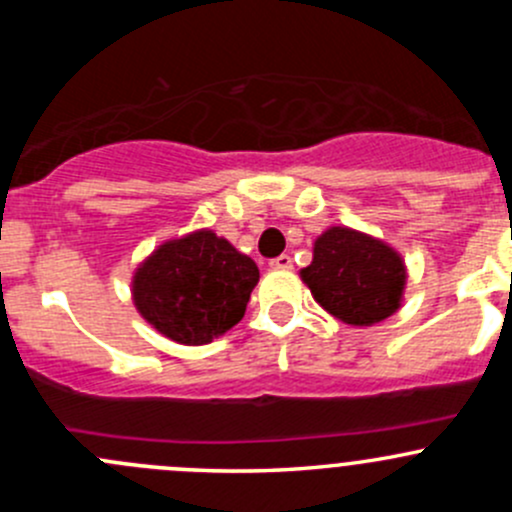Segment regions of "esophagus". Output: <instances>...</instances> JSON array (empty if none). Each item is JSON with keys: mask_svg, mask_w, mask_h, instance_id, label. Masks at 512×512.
<instances>
[{"mask_svg": "<svg viewBox=\"0 0 512 512\" xmlns=\"http://www.w3.org/2000/svg\"><path fill=\"white\" fill-rule=\"evenodd\" d=\"M272 270H292V257L289 255H280L275 260H270Z\"/></svg>", "mask_w": 512, "mask_h": 512, "instance_id": "34e87169", "label": "esophagus"}]
</instances>
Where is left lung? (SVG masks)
Here are the masks:
<instances>
[{"mask_svg":"<svg viewBox=\"0 0 512 512\" xmlns=\"http://www.w3.org/2000/svg\"><path fill=\"white\" fill-rule=\"evenodd\" d=\"M302 280L329 314L371 327L399 309L406 270L384 242L349 227H329L314 242V260L302 270Z\"/></svg>","mask_w":512,"mask_h":512,"instance_id":"left-lung-1","label":"left lung"}]
</instances>
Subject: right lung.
Instances as JSON below:
<instances>
[{
	"mask_svg": "<svg viewBox=\"0 0 512 512\" xmlns=\"http://www.w3.org/2000/svg\"><path fill=\"white\" fill-rule=\"evenodd\" d=\"M260 270L215 232L160 245L133 277L143 319L180 344H208L245 314Z\"/></svg>",
	"mask_w": 512,
	"mask_h": 512,
	"instance_id": "add662e5",
	"label": "right lung"
}]
</instances>
